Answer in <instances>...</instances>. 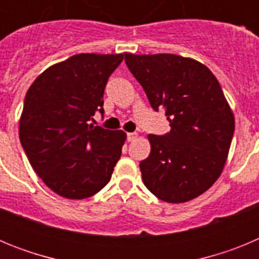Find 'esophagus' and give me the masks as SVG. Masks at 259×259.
<instances>
[{
    "label": "esophagus",
    "mask_w": 259,
    "mask_h": 259,
    "mask_svg": "<svg viewBox=\"0 0 259 259\" xmlns=\"http://www.w3.org/2000/svg\"><path fill=\"white\" fill-rule=\"evenodd\" d=\"M136 139H137L136 132H130V134H127V140L128 141H135Z\"/></svg>",
    "instance_id": "obj_1"
}]
</instances>
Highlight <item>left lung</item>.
I'll use <instances>...</instances> for the list:
<instances>
[{
    "instance_id": "8db88e82",
    "label": "left lung",
    "mask_w": 259,
    "mask_h": 259,
    "mask_svg": "<svg viewBox=\"0 0 259 259\" xmlns=\"http://www.w3.org/2000/svg\"><path fill=\"white\" fill-rule=\"evenodd\" d=\"M127 67L150 106L166 109L170 132L149 135L140 162L145 187L164 202L198 197L217 182L227 161L235 116L219 81L201 62L175 54L124 53Z\"/></svg>"
}]
</instances>
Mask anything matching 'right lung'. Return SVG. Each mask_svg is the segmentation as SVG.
I'll return each mask as SVG.
<instances>
[{"mask_svg":"<svg viewBox=\"0 0 259 259\" xmlns=\"http://www.w3.org/2000/svg\"><path fill=\"white\" fill-rule=\"evenodd\" d=\"M123 54L83 53L50 66L27 91L19 139L32 168L57 194L83 200L111 179L125 132L89 124L104 113L107 79Z\"/></svg>","mask_w":259,"mask_h":259,"instance_id":"add662e5","label":"right lung"}]
</instances>
